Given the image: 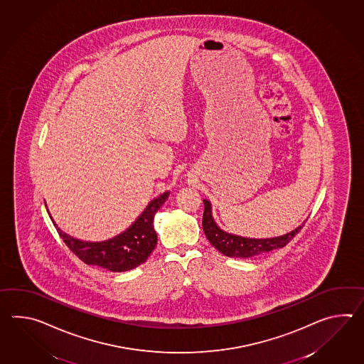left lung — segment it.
<instances>
[{
  "label": "left lung",
  "mask_w": 364,
  "mask_h": 364,
  "mask_svg": "<svg viewBox=\"0 0 364 364\" xmlns=\"http://www.w3.org/2000/svg\"><path fill=\"white\" fill-rule=\"evenodd\" d=\"M203 208H205L203 217H202L203 232L211 245L227 257L250 259L253 256H259L267 252L283 248L295 235L299 232L300 228L304 226V222H303L300 226L294 228L290 232L281 236H274V237H265V239L245 237L239 235L228 234L215 223L211 213L210 201L203 200Z\"/></svg>",
  "instance_id": "left-lung-1"
}]
</instances>
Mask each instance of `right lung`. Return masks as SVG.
<instances>
[{
	"label": "right lung",
	"mask_w": 364,
	"mask_h": 364,
	"mask_svg": "<svg viewBox=\"0 0 364 364\" xmlns=\"http://www.w3.org/2000/svg\"><path fill=\"white\" fill-rule=\"evenodd\" d=\"M168 196L170 192L167 191L151 200L132 226L122 234L103 242H83L65 234L48 214L57 232L78 259L87 265L103 267L113 273H122L139 267L151 255L158 242L154 228V217Z\"/></svg>",
	"instance_id": "add662e5"
}]
</instances>
